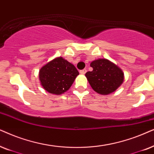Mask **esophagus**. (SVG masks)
Wrapping results in <instances>:
<instances>
[{
  "label": "esophagus",
  "mask_w": 154,
  "mask_h": 154,
  "mask_svg": "<svg viewBox=\"0 0 154 154\" xmlns=\"http://www.w3.org/2000/svg\"><path fill=\"white\" fill-rule=\"evenodd\" d=\"M86 72H87V69H81V70L79 71V73L82 74V75H85V74L86 73Z\"/></svg>",
  "instance_id": "esophagus-1"
}]
</instances>
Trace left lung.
Returning a JSON list of instances; mask_svg holds the SVG:
<instances>
[{"label":"left lung","mask_w":154,"mask_h":154,"mask_svg":"<svg viewBox=\"0 0 154 154\" xmlns=\"http://www.w3.org/2000/svg\"><path fill=\"white\" fill-rule=\"evenodd\" d=\"M92 71L85 76L94 91L106 95L116 91L124 79L122 71L116 65L106 59H98L91 63Z\"/></svg>","instance_id":"8db88e82"}]
</instances>
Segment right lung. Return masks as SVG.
I'll use <instances>...</instances> for the list:
<instances>
[{
    "instance_id": "1",
    "label": "right lung",
    "mask_w": 154,
    "mask_h": 154,
    "mask_svg": "<svg viewBox=\"0 0 154 154\" xmlns=\"http://www.w3.org/2000/svg\"><path fill=\"white\" fill-rule=\"evenodd\" d=\"M78 75L72 64L59 57L41 68L39 79L42 87L49 93L61 94L70 88Z\"/></svg>"
}]
</instances>
